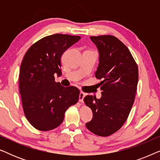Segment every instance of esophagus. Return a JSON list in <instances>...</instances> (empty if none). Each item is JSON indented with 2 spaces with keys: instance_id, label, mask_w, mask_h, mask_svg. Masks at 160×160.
<instances>
[{
  "instance_id": "obj_1",
  "label": "esophagus",
  "mask_w": 160,
  "mask_h": 160,
  "mask_svg": "<svg viewBox=\"0 0 160 160\" xmlns=\"http://www.w3.org/2000/svg\"><path fill=\"white\" fill-rule=\"evenodd\" d=\"M84 97H85V94L83 92H81L79 94V101L82 102L83 100H84Z\"/></svg>"
}]
</instances>
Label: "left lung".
I'll use <instances>...</instances> for the list:
<instances>
[{"instance_id": "1", "label": "left lung", "mask_w": 160, "mask_h": 160, "mask_svg": "<svg viewBox=\"0 0 160 160\" xmlns=\"http://www.w3.org/2000/svg\"><path fill=\"white\" fill-rule=\"evenodd\" d=\"M99 51L95 77L102 97L87 95L84 101L93 113L87 128L99 136H109L119 130L128 119L135 101L138 82V65L128 48L115 36H91Z\"/></svg>"}]
</instances>
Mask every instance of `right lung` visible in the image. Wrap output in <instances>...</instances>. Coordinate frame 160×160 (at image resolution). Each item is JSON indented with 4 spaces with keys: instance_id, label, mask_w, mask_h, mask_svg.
<instances>
[{
    "instance_id": "right-lung-1",
    "label": "right lung",
    "mask_w": 160,
    "mask_h": 160,
    "mask_svg": "<svg viewBox=\"0 0 160 160\" xmlns=\"http://www.w3.org/2000/svg\"><path fill=\"white\" fill-rule=\"evenodd\" d=\"M80 38L59 33L46 36L33 43L24 56L19 75V93L24 113L37 130L58 128L67 109L78 102L79 89L61 86L54 81V74L62 75V54Z\"/></svg>"
}]
</instances>
